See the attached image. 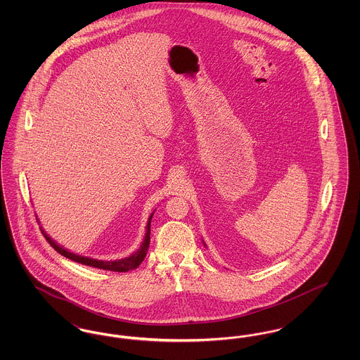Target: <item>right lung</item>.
Segmentation results:
<instances>
[{
    "label": "right lung",
    "instance_id": "add662e5",
    "mask_svg": "<svg viewBox=\"0 0 360 360\" xmlns=\"http://www.w3.org/2000/svg\"><path fill=\"white\" fill-rule=\"evenodd\" d=\"M154 213H151V216L148 217V223L146 226V236L144 240L140 245V248L137 250L136 252H134L132 255H129L128 257H124V259H119V260H97V259H93V257H81V255H77L74 252H70L68 250H65L63 247H60L59 244H56L53 240L44 232V238L50 243L52 245V248L55 251H58L60 255L71 259L74 262H78L81 264H85V266H91V267H96V269H100V270H108V271H117V273H127L129 270H135L137 266L144 260V257L147 255V250L150 247V231H151V219H153Z\"/></svg>",
    "mask_w": 360,
    "mask_h": 360
}]
</instances>
